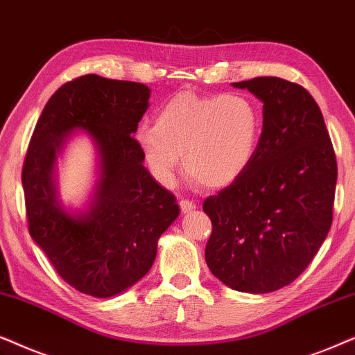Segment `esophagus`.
<instances>
[{
  "mask_svg": "<svg viewBox=\"0 0 355 355\" xmlns=\"http://www.w3.org/2000/svg\"><path fill=\"white\" fill-rule=\"evenodd\" d=\"M180 209H182V212H190L193 209H196V202L182 198V200H180Z\"/></svg>",
  "mask_w": 355,
  "mask_h": 355,
  "instance_id": "esophagus-1",
  "label": "esophagus"
}]
</instances>
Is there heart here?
I'll return each mask as SVG.
<instances>
[{"label": "heart", "mask_w": 355, "mask_h": 355, "mask_svg": "<svg viewBox=\"0 0 355 355\" xmlns=\"http://www.w3.org/2000/svg\"><path fill=\"white\" fill-rule=\"evenodd\" d=\"M261 115L240 94L198 96L178 92L138 128V144L150 172L167 182L180 162L190 177L209 188L232 185L257 155Z\"/></svg>", "instance_id": "b5f03b06"}]
</instances>
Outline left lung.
Returning <instances> with one entry per match:
<instances>
[{"label": "left lung", "instance_id": "1", "mask_svg": "<svg viewBox=\"0 0 355 355\" xmlns=\"http://www.w3.org/2000/svg\"><path fill=\"white\" fill-rule=\"evenodd\" d=\"M263 102L252 165L206 198L207 268L230 289L268 294L295 281L333 222L338 164L318 103L300 84L263 76L234 83Z\"/></svg>", "mask_w": 355, "mask_h": 355}]
</instances>
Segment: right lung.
<instances>
[{
  "label": "right lung",
  "instance_id": "obj_1",
  "mask_svg": "<svg viewBox=\"0 0 355 355\" xmlns=\"http://www.w3.org/2000/svg\"><path fill=\"white\" fill-rule=\"evenodd\" d=\"M149 101L141 83L86 74L49 98L22 165L27 227L61 279L107 299L153 266L157 240L177 219L175 196L143 165L135 133ZM83 128L99 144L103 180L89 215L71 216L54 200L51 172L66 135Z\"/></svg>",
  "mask_w": 355,
  "mask_h": 355
}]
</instances>
